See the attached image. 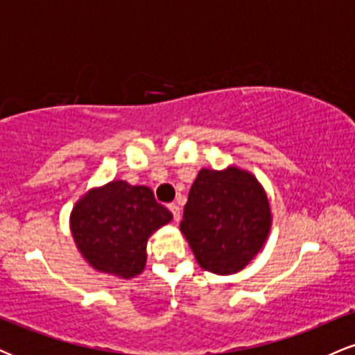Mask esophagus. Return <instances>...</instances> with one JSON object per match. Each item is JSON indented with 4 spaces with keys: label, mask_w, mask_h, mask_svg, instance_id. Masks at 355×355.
<instances>
[{
    "label": "esophagus",
    "mask_w": 355,
    "mask_h": 355,
    "mask_svg": "<svg viewBox=\"0 0 355 355\" xmlns=\"http://www.w3.org/2000/svg\"><path fill=\"white\" fill-rule=\"evenodd\" d=\"M168 209H170V211H172V214H173V220H175V222H178V220H180V207H178L177 203H170Z\"/></svg>",
    "instance_id": "1"
}]
</instances>
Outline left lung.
Here are the masks:
<instances>
[{
	"instance_id": "obj_1",
	"label": "left lung",
	"mask_w": 355,
	"mask_h": 355,
	"mask_svg": "<svg viewBox=\"0 0 355 355\" xmlns=\"http://www.w3.org/2000/svg\"><path fill=\"white\" fill-rule=\"evenodd\" d=\"M180 229L202 268L234 274L254 259L270 230L267 195L254 175L203 168L191 185Z\"/></svg>"
}]
</instances>
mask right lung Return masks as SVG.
<instances>
[{"mask_svg": "<svg viewBox=\"0 0 355 355\" xmlns=\"http://www.w3.org/2000/svg\"><path fill=\"white\" fill-rule=\"evenodd\" d=\"M170 220V210L155 200L148 187L118 180L76 203L71 232L92 267L130 279L144 270L146 240Z\"/></svg>", "mask_w": 355, "mask_h": 355, "instance_id": "1", "label": "right lung"}]
</instances>
